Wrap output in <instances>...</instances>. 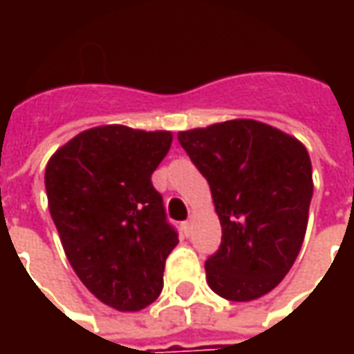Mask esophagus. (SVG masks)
<instances>
[{"instance_id": "1", "label": "esophagus", "mask_w": 354, "mask_h": 354, "mask_svg": "<svg viewBox=\"0 0 354 354\" xmlns=\"http://www.w3.org/2000/svg\"><path fill=\"white\" fill-rule=\"evenodd\" d=\"M181 228H183L185 236H189V234H191V230H193V221H185L183 225H181Z\"/></svg>"}]
</instances>
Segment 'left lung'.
<instances>
[{"label": "left lung", "mask_w": 354, "mask_h": 354, "mask_svg": "<svg viewBox=\"0 0 354 354\" xmlns=\"http://www.w3.org/2000/svg\"><path fill=\"white\" fill-rule=\"evenodd\" d=\"M177 138L209 181L223 226V242L205 262L211 290L230 301L272 292L306 236L313 177L304 143L256 120H228Z\"/></svg>", "instance_id": "1"}]
</instances>
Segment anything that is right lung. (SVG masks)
I'll return each mask as SVG.
<instances>
[{"label": "right lung", "instance_id": "add662e5", "mask_svg": "<svg viewBox=\"0 0 354 354\" xmlns=\"http://www.w3.org/2000/svg\"><path fill=\"white\" fill-rule=\"evenodd\" d=\"M171 142V131L98 126L64 143L45 169L48 211L68 262L118 311L156 301L179 242L151 185Z\"/></svg>", "mask_w": 354, "mask_h": 354}]
</instances>
